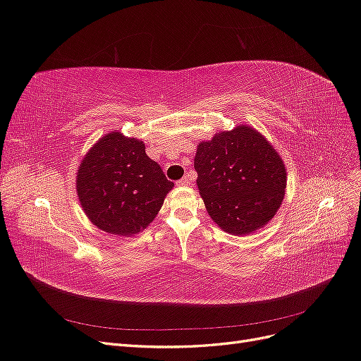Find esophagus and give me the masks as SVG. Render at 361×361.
I'll return each mask as SVG.
<instances>
[{"instance_id":"34e87169","label":"esophagus","mask_w":361,"mask_h":361,"mask_svg":"<svg viewBox=\"0 0 361 361\" xmlns=\"http://www.w3.org/2000/svg\"><path fill=\"white\" fill-rule=\"evenodd\" d=\"M178 185H179V187H188V185H190V179H188V176H183V178L178 182Z\"/></svg>"}]
</instances>
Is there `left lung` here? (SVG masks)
I'll return each instance as SVG.
<instances>
[{
	"mask_svg": "<svg viewBox=\"0 0 361 361\" xmlns=\"http://www.w3.org/2000/svg\"><path fill=\"white\" fill-rule=\"evenodd\" d=\"M194 169L207 214L227 233L244 236L259 231L285 197V162L264 135L247 125L202 141Z\"/></svg>",
	"mask_w": 361,
	"mask_h": 361,
	"instance_id": "obj_1",
	"label": "left lung"
}]
</instances>
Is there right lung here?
I'll use <instances>...</instances> for the list:
<instances>
[{
  "label": "right lung",
  "instance_id": "right-lung-1",
  "mask_svg": "<svg viewBox=\"0 0 361 361\" xmlns=\"http://www.w3.org/2000/svg\"><path fill=\"white\" fill-rule=\"evenodd\" d=\"M174 183L146 155L141 140L118 130L99 138L76 171V194L87 218L101 231L134 236L154 221Z\"/></svg>",
  "mask_w": 361,
  "mask_h": 361
}]
</instances>
